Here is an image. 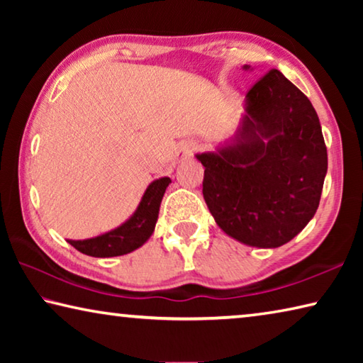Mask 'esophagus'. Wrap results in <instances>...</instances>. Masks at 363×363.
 I'll return each mask as SVG.
<instances>
[{"label":"esophagus","mask_w":363,"mask_h":363,"mask_svg":"<svg viewBox=\"0 0 363 363\" xmlns=\"http://www.w3.org/2000/svg\"><path fill=\"white\" fill-rule=\"evenodd\" d=\"M196 149V143L195 140H186V143H182L179 145V149H177V160H184V158H189Z\"/></svg>","instance_id":"1"}]
</instances>
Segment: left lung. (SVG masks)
<instances>
[{
  "mask_svg": "<svg viewBox=\"0 0 363 363\" xmlns=\"http://www.w3.org/2000/svg\"><path fill=\"white\" fill-rule=\"evenodd\" d=\"M245 112L232 144L196 153L205 167L203 199L227 235L277 248L314 218L327 147L315 108L279 70L251 86Z\"/></svg>",
  "mask_w": 363,
  "mask_h": 363,
  "instance_id": "left-lung-1",
  "label": "left lung"
}]
</instances>
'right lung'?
<instances>
[{
	"label": "right lung",
	"instance_id": "1",
	"mask_svg": "<svg viewBox=\"0 0 363 363\" xmlns=\"http://www.w3.org/2000/svg\"><path fill=\"white\" fill-rule=\"evenodd\" d=\"M169 177H160L147 187L138 210L116 229L86 240H67L79 253L93 257H113L128 255L149 240L155 229L160 203L164 190L169 186Z\"/></svg>",
	"mask_w": 363,
	"mask_h": 363
}]
</instances>
